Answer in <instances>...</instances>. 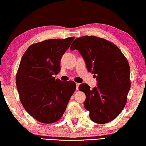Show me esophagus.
<instances>
[{
  "label": "esophagus",
  "instance_id": "obj_1",
  "mask_svg": "<svg viewBox=\"0 0 146 146\" xmlns=\"http://www.w3.org/2000/svg\"><path fill=\"white\" fill-rule=\"evenodd\" d=\"M80 83H76V90H78L79 89V85H80Z\"/></svg>",
  "mask_w": 146,
  "mask_h": 146
}]
</instances>
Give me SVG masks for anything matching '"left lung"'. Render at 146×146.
Here are the masks:
<instances>
[{"mask_svg":"<svg viewBox=\"0 0 146 146\" xmlns=\"http://www.w3.org/2000/svg\"><path fill=\"white\" fill-rule=\"evenodd\" d=\"M70 50H78L88 71L96 76L97 86L92 89L86 83L79 86L86 95L83 104L90 120L97 123L113 120L125 107L131 87L127 59L113 42L95 36L77 38Z\"/></svg>","mask_w":146,"mask_h":146,"instance_id":"obj_1","label":"left lung"}]
</instances>
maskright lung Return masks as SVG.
<instances>
[{"label":"right lung","instance_id":"1","mask_svg":"<svg viewBox=\"0 0 146 146\" xmlns=\"http://www.w3.org/2000/svg\"><path fill=\"white\" fill-rule=\"evenodd\" d=\"M74 37L48 39L32 44L21 59L16 85L24 108L43 123L58 121L65 111L76 85L72 81L55 80L60 61Z\"/></svg>","mask_w":146,"mask_h":146}]
</instances>
